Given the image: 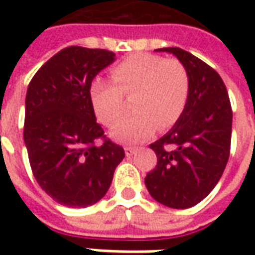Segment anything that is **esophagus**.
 I'll return each mask as SVG.
<instances>
[{
    "label": "esophagus",
    "instance_id": "34e87169",
    "mask_svg": "<svg viewBox=\"0 0 255 255\" xmlns=\"http://www.w3.org/2000/svg\"><path fill=\"white\" fill-rule=\"evenodd\" d=\"M136 152H137L136 148H131V147L125 148V153H126V156H133Z\"/></svg>",
    "mask_w": 255,
    "mask_h": 255
}]
</instances>
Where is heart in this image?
<instances>
[{
    "mask_svg": "<svg viewBox=\"0 0 255 255\" xmlns=\"http://www.w3.org/2000/svg\"><path fill=\"white\" fill-rule=\"evenodd\" d=\"M111 79L96 77L89 86L97 118L111 126L125 113L131 97L133 113L114 126L111 136L122 142H140L156 130H166L181 118L189 97V74L178 59L134 53L111 68Z\"/></svg>",
    "mask_w": 255,
    "mask_h": 255,
    "instance_id": "b5f03b06",
    "label": "heart"
}]
</instances>
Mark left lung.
I'll use <instances>...</instances> for the list:
<instances>
[{"mask_svg": "<svg viewBox=\"0 0 255 255\" xmlns=\"http://www.w3.org/2000/svg\"><path fill=\"white\" fill-rule=\"evenodd\" d=\"M176 56L189 74V97L181 118L152 142L156 166L145 187L156 202L188 209L210 194L228 162L232 108L225 84L205 61L181 48H162Z\"/></svg>", "mask_w": 255, "mask_h": 255, "instance_id": "1", "label": "left lung"}]
</instances>
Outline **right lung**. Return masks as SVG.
<instances>
[{
  "instance_id": "obj_1",
  "label": "right lung",
  "mask_w": 255,
  "mask_h": 255,
  "mask_svg": "<svg viewBox=\"0 0 255 255\" xmlns=\"http://www.w3.org/2000/svg\"><path fill=\"white\" fill-rule=\"evenodd\" d=\"M114 60L110 50L68 46L28 84L23 136L32 174L67 207H88L102 199L125 158L124 148L96 122L89 96L90 82Z\"/></svg>"
}]
</instances>
